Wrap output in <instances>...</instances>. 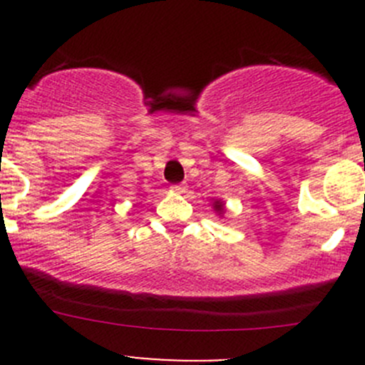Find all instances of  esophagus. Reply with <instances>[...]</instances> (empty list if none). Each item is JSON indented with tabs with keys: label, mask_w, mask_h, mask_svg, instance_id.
<instances>
[{
	"label": "esophagus",
	"mask_w": 365,
	"mask_h": 365,
	"mask_svg": "<svg viewBox=\"0 0 365 365\" xmlns=\"http://www.w3.org/2000/svg\"><path fill=\"white\" fill-rule=\"evenodd\" d=\"M171 190L176 194H182V192H185V185H182V183H176V185L171 187Z\"/></svg>",
	"instance_id": "esophagus-1"
}]
</instances>
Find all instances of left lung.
I'll list each match as a JSON object with an SVG mask.
<instances>
[{
    "label": "left lung",
    "instance_id": "1",
    "mask_svg": "<svg viewBox=\"0 0 365 365\" xmlns=\"http://www.w3.org/2000/svg\"><path fill=\"white\" fill-rule=\"evenodd\" d=\"M213 208H215V212H219V215L220 213H224V203L220 200L213 201Z\"/></svg>",
    "mask_w": 365,
    "mask_h": 365
}]
</instances>
